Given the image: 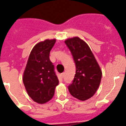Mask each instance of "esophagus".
Listing matches in <instances>:
<instances>
[{
  "label": "esophagus",
  "instance_id": "34e87169",
  "mask_svg": "<svg viewBox=\"0 0 126 126\" xmlns=\"http://www.w3.org/2000/svg\"><path fill=\"white\" fill-rule=\"evenodd\" d=\"M61 76H62V79H63V78H64V72H63V73H61Z\"/></svg>",
  "mask_w": 126,
  "mask_h": 126
}]
</instances>
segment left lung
Returning <instances> with one entry per match:
<instances>
[{
  "label": "left lung",
  "mask_w": 126,
  "mask_h": 126,
  "mask_svg": "<svg viewBox=\"0 0 126 126\" xmlns=\"http://www.w3.org/2000/svg\"><path fill=\"white\" fill-rule=\"evenodd\" d=\"M70 49L76 65V73L68 90L73 97L86 100L91 98L98 89L102 71L91 49L84 41L78 37L64 41Z\"/></svg>",
  "instance_id": "8db88e82"
}]
</instances>
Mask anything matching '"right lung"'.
Here are the masks:
<instances>
[{"instance_id": "add662e5", "label": "right lung", "mask_w": 126, "mask_h": 126, "mask_svg": "<svg viewBox=\"0 0 126 126\" xmlns=\"http://www.w3.org/2000/svg\"><path fill=\"white\" fill-rule=\"evenodd\" d=\"M56 39H46L36 44L31 51L23 75L24 85L29 97L38 104L53 98L59 80L49 60Z\"/></svg>"}]
</instances>
